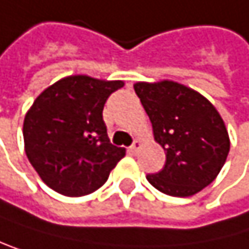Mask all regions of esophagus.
<instances>
[{
	"mask_svg": "<svg viewBox=\"0 0 249 249\" xmlns=\"http://www.w3.org/2000/svg\"><path fill=\"white\" fill-rule=\"evenodd\" d=\"M140 146H142V142H140V140H134V142H133V145L128 148V152H131V154H136V152L140 149Z\"/></svg>",
	"mask_w": 249,
	"mask_h": 249,
	"instance_id": "34e87169",
	"label": "esophagus"
}]
</instances>
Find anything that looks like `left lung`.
Wrapping results in <instances>:
<instances>
[{"mask_svg":"<svg viewBox=\"0 0 249 249\" xmlns=\"http://www.w3.org/2000/svg\"><path fill=\"white\" fill-rule=\"evenodd\" d=\"M134 91L146 110L154 139L166 152L161 172L149 184L173 197H190L208 187L230 151L226 124L213 104L173 80L137 82Z\"/></svg>","mask_w":249,"mask_h":249,"instance_id":"left-lung-1","label":"left lung"}]
</instances>
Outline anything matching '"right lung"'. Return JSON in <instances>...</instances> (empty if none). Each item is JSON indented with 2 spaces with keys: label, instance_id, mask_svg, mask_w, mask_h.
<instances>
[{
  "label": "right lung",
  "instance_id": "right-lung-1",
  "mask_svg": "<svg viewBox=\"0 0 249 249\" xmlns=\"http://www.w3.org/2000/svg\"><path fill=\"white\" fill-rule=\"evenodd\" d=\"M122 80L64 77L46 88L23 121L26 157L53 191L87 196L107 180L125 149L112 145L103 121L104 103Z\"/></svg>",
  "mask_w": 249,
  "mask_h": 249
}]
</instances>
